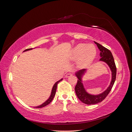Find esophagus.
<instances>
[{
  "instance_id": "esophagus-1",
  "label": "esophagus",
  "mask_w": 132,
  "mask_h": 132,
  "mask_svg": "<svg viewBox=\"0 0 132 132\" xmlns=\"http://www.w3.org/2000/svg\"><path fill=\"white\" fill-rule=\"evenodd\" d=\"M72 75H73L72 74H71V73H67V74H66V75H65V77H66V78H68V77H71V76H72Z\"/></svg>"
}]
</instances>
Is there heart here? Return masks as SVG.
I'll list each match as a JSON object with an SVG mask.
<instances>
[{
    "mask_svg": "<svg viewBox=\"0 0 132 132\" xmlns=\"http://www.w3.org/2000/svg\"><path fill=\"white\" fill-rule=\"evenodd\" d=\"M96 53V48L94 45L79 43L71 49L69 58L71 60H78L80 66L85 67L93 62Z\"/></svg>",
    "mask_w": 132,
    "mask_h": 132,
    "instance_id": "1",
    "label": "heart"
}]
</instances>
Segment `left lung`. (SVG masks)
<instances>
[{
	"label": "left lung",
	"instance_id": "1",
	"mask_svg": "<svg viewBox=\"0 0 132 132\" xmlns=\"http://www.w3.org/2000/svg\"><path fill=\"white\" fill-rule=\"evenodd\" d=\"M94 42L100 51V56L101 58L100 59V61L105 62L109 67L111 71L112 77L110 85L104 91L98 95H93L89 93L86 90L82 83V78L86 72L87 69H83L76 71L75 74L78 80L77 85L75 87V93L80 100L86 105L96 104L103 101L111 90L116 78V67L111 52L100 43L95 41Z\"/></svg>",
	"mask_w": 132,
	"mask_h": 132
}]
</instances>
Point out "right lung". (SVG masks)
<instances>
[{
    "label": "right lung",
    "instance_id": "1",
    "mask_svg": "<svg viewBox=\"0 0 132 132\" xmlns=\"http://www.w3.org/2000/svg\"><path fill=\"white\" fill-rule=\"evenodd\" d=\"M32 49H33V48L27 49V50H25L24 51H23V52H26V51H30V50H32ZM63 79L62 78V79H61V80H59L57 81L56 82H55V84H54V85L53 86L52 89L51 94V95H50V96L49 97V98H48L45 102H43V103H42V104H41V105H39V106H35V107H36V108H42V107H45V106H47V105H48L49 103H51V102L53 100V98H54V96H55V93H56V90H57V85H58V84L60 81H62Z\"/></svg>",
    "mask_w": 132,
    "mask_h": 132
}]
</instances>
